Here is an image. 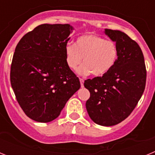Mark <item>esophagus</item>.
I'll list each match as a JSON object with an SVG mask.
<instances>
[{
	"instance_id": "esophagus-1",
	"label": "esophagus",
	"mask_w": 155,
	"mask_h": 155,
	"mask_svg": "<svg viewBox=\"0 0 155 155\" xmlns=\"http://www.w3.org/2000/svg\"><path fill=\"white\" fill-rule=\"evenodd\" d=\"M80 82H81V87H84V79L80 78Z\"/></svg>"
}]
</instances>
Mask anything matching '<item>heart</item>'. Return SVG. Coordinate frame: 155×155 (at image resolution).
I'll return each mask as SVG.
<instances>
[{
	"mask_svg": "<svg viewBox=\"0 0 155 155\" xmlns=\"http://www.w3.org/2000/svg\"><path fill=\"white\" fill-rule=\"evenodd\" d=\"M83 58L84 64L78 70L82 76L92 74L100 77L109 72L117 58V49L112 41L94 34H84L76 39L74 45L65 48L66 63L68 68L75 70Z\"/></svg>",
	"mask_w": 155,
	"mask_h": 155,
	"instance_id": "heart-1",
	"label": "heart"
}]
</instances>
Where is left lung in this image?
<instances>
[{
  "label": "left lung",
  "instance_id": "8db88e82",
  "mask_svg": "<svg viewBox=\"0 0 155 155\" xmlns=\"http://www.w3.org/2000/svg\"><path fill=\"white\" fill-rule=\"evenodd\" d=\"M105 34L116 42L117 59L109 72L84 81L90 91L86 109L98 125L111 127L121 123L132 113L146 84V68L139 45L126 33L105 28Z\"/></svg>",
  "mask_w": 155,
  "mask_h": 155
}]
</instances>
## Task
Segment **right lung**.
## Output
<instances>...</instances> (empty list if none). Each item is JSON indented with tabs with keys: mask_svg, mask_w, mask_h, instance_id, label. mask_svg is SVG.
I'll return each mask as SVG.
<instances>
[{
	"mask_svg": "<svg viewBox=\"0 0 155 155\" xmlns=\"http://www.w3.org/2000/svg\"><path fill=\"white\" fill-rule=\"evenodd\" d=\"M74 28L42 24L20 39L11 66V84L17 101L30 119L53 121L78 90V78L68 68L65 48Z\"/></svg>",
	"mask_w": 155,
	"mask_h": 155,
	"instance_id": "right-lung-1",
	"label": "right lung"
}]
</instances>
